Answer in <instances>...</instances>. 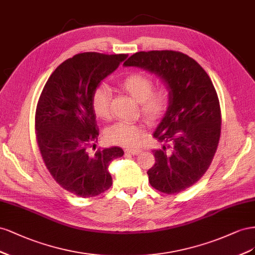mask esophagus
<instances>
[{"label":"esophagus","mask_w":255,"mask_h":255,"mask_svg":"<svg viewBox=\"0 0 255 255\" xmlns=\"http://www.w3.org/2000/svg\"><path fill=\"white\" fill-rule=\"evenodd\" d=\"M125 151L128 152V154H130V155H137L141 152L140 149H135V148H127Z\"/></svg>","instance_id":"obj_1"}]
</instances>
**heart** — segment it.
<instances>
[{
    "label": "heart",
    "mask_w": 255,
    "mask_h": 255,
    "mask_svg": "<svg viewBox=\"0 0 255 255\" xmlns=\"http://www.w3.org/2000/svg\"><path fill=\"white\" fill-rule=\"evenodd\" d=\"M121 86L134 99L140 101L141 110L148 121L160 120L168 110L170 93L166 87L152 91L151 79L143 74L134 72L121 81ZM92 105L97 118L109 120L111 116V91L107 85H99L93 94ZM144 132L142 124L119 122L109 127L106 136L109 142L131 147L137 144Z\"/></svg>",
    "instance_id": "obj_1"
}]
</instances>
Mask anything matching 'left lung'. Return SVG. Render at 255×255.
Returning a JSON list of instances; mask_svg holds the SVG:
<instances>
[{
    "label": "left lung",
    "mask_w": 255,
    "mask_h": 255,
    "mask_svg": "<svg viewBox=\"0 0 255 255\" xmlns=\"http://www.w3.org/2000/svg\"><path fill=\"white\" fill-rule=\"evenodd\" d=\"M124 66L156 75L170 93V103L154 131L163 145L152 150L149 184L174 194L195 184L212 163L220 139L221 113L214 84L192 57L176 51L136 52Z\"/></svg>",
    "instance_id": "obj_1"
}]
</instances>
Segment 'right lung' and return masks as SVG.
Listing matches in <instances>:
<instances>
[{"label": "right lung", "instance_id": "right-lung-1", "mask_svg": "<svg viewBox=\"0 0 255 255\" xmlns=\"http://www.w3.org/2000/svg\"><path fill=\"white\" fill-rule=\"evenodd\" d=\"M127 56L77 54L52 72L39 97L35 128L43 161L56 183L80 198L108 190L112 185L109 165L124 155L119 146L97 149L94 155L89 148L99 134L93 94Z\"/></svg>", "mask_w": 255, "mask_h": 255}]
</instances>
